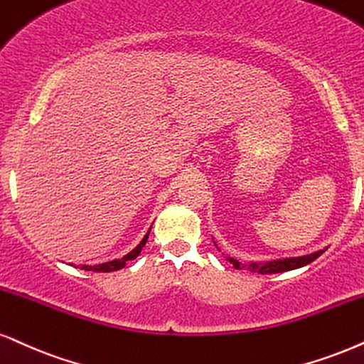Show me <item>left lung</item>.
I'll return each mask as SVG.
<instances>
[{
  "label": "left lung",
  "instance_id": "1",
  "mask_svg": "<svg viewBox=\"0 0 364 364\" xmlns=\"http://www.w3.org/2000/svg\"><path fill=\"white\" fill-rule=\"evenodd\" d=\"M324 253V250L317 251V253L312 255H306V257H299V258H287V259H275V262H267V263H250V264H243L240 263L237 259L230 258V262L232 263V267L236 270H250V272H258L262 275H268V273H282V272H289V270H295V268L304 267V264L312 263L314 259L319 258L321 255Z\"/></svg>",
  "mask_w": 364,
  "mask_h": 364
}]
</instances>
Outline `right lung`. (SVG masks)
<instances>
[{"label":"right lung","mask_w":364,"mask_h":364,"mask_svg":"<svg viewBox=\"0 0 364 364\" xmlns=\"http://www.w3.org/2000/svg\"><path fill=\"white\" fill-rule=\"evenodd\" d=\"M148 235H150V231L146 232L145 237H143L141 243L138 245L133 251H129L127 257H123V258H119V259H113V262H107V263L94 264V267H91V264H82V267H80V268H82V270H87V272H116V270H119V268H123L124 264L129 262V259H134V258L138 257V255H140L141 248H143V246H145L146 240H148Z\"/></svg>","instance_id":"right-lung-1"}]
</instances>
